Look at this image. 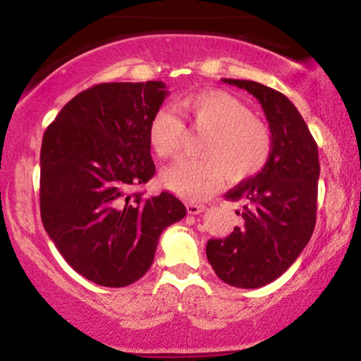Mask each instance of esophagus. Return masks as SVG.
Returning <instances> with one entry per match:
<instances>
[{
  "label": "esophagus",
  "instance_id": "esophagus-1",
  "mask_svg": "<svg viewBox=\"0 0 361 361\" xmlns=\"http://www.w3.org/2000/svg\"><path fill=\"white\" fill-rule=\"evenodd\" d=\"M205 209H207V207L204 204H188V205H186V210H188V214H192V215L204 212Z\"/></svg>",
  "mask_w": 361,
  "mask_h": 361
}]
</instances>
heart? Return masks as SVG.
<instances>
[{"instance_id":"obj_1","label":"heart","mask_w":361,"mask_h":361,"mask_svg":"<svg viewBox=\"0 0 361 361\" xmlns=\"http://www.w3.org/2000/svg\"><path fill=\"white\" fill-rule=\"evenodd\" d=\"M193 132L205 135L198 147L200 161H181L166 168L161 180L166 188L202 200L222 183L247 180L264 168L271 154L270 128L252 117L241 100L224 91H202L180 102ZM149 142L163 159L183 151L186 127L173 110L161 109L149 123Z\"/></svg>"}]
</instances>
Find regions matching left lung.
<instances>
[{"instance_id": "1", "label": "left lung", "mask_w": 361, "mask_h": 361, "mask_svg": "<svg viewBox=\"0 0 361 361\" xmlns=\"http://www.w3.org/2000/svg\"><path fill=\"white\" fill-rule=\"evenodd\" d=\"M261 103L271 132V154L256 176L226 193L241 202V226L207 243V258L226 283L258 288L292 267L316 227L319 154L309 127L280 91L256 81L224 80Z\"/></svg>"}]
</instances>
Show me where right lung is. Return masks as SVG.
<instances>
[{
    "label": "right lung",
    "instance_id": "1",
    "mask_svg": "<svg viewBox=\"0 0 361 361\" xmlns=\"http://www.w3.org/2000/svg\"><path fill=\"white\" fill-rule=\"evenodd\" d=\"M163 81L102 82L66 103L44 132L40 217L62 258L103 287L146 275L159 235L186 215L175 195L134 192L156 173L149 123Z\"/></svg>",
    "mask_w": 361,
    "mask_h": 361
}]
</instances>
